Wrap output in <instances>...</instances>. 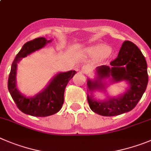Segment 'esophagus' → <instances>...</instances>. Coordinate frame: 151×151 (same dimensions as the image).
<instances>
[{
  "label": "esophagus",
  "mask_w": 151,
  "mask_h": 151,
  "mask_svg": "<svg viewBox=\"0 0 151 151\" xmlns=\"http://www.w3.org/2000/svg\"><path fill=\"white\" fill-rule=\"evenodd\" d=\"M91 66H88V65H85V66H83L82 68H81V72L85 73V74H88V73H91Z\"/></svg>",
  "instance_id": "esophagus-1"
}]
</instances>
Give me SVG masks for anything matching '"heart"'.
<instances>
[{"instance_id": "obj_1", "label": "heart", "mask_w": 151, "mask_h": 151, "mask_svg": "<svg viewBox=\"0 0 151 151\" xmlns=\"http://www.w3.org/2000/svg\"><path fill=\"white\" fill-rule=\"evenodd\" d=\"M92 52L96 55L103 56V55H106L110 52V48L106 45H99V46H96L93 48Z\"/></svg>"}]
</instances>
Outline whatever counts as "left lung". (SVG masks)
Instances as JSON below:
<instances>
[{
  "instance_id": "8db88e82",
  "label": "left lung",
  "mask_w": 151,
  "mask_h": 151,
  "mask_svg": "<svg viewBox=\"0 0 151 151\" xmlns=\"http://www.w3.org/2000/svg\"><path fill=\"white\" fill-rule=\"evenodd\" d=\"M110 65L97 67L98 80L88 81L89 91L103 89L104 85L101 80L110 76L114 81H127L130 88L123 96L110 98L105 102H98L88 95V102L91 110L99 115L107 117L119 115L133 109L142 98L148 82L147 62L145 56L130 41H124L118 55L110 62Z\"/></svg>"
}]
</instances>
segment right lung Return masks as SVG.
<instances>
[{
    "label": "right lung",
    "mask_w": 151,
    "mask_h": 151,
    "mask_svg": "<svg viewBox=\"0 0 151 151\" xmlns=\"http://www.w3.org/2000/svg\"><path fill=\"white\" fill-rule=\"evenodd\" d=\"M50 41L44 37H38L26 42L12 62L8 78V90L18 109L24 114L34 117H46L58 112L64 101L65 88L76 73L73 70L59 73L44 91L34 97L27 98L19 92L16 85L17 63L22 58L38 50Z\"/></svg>",
    "instance_id": "obj_1"
}]
</instances>
